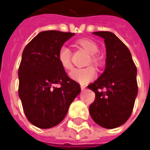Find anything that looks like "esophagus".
<instances>
[{
  "instance_id": "34e87169",
  "label": "esophagus",
  "mask_w": 150,
  "mask_h": 150,
  "mask_svg": "<svg viewBox=\"0 0 150 150\" xmlns=\"http://www.w3.org/2000/svg\"><path fill=\"white\" fill-rule=\"evenodd\" d=\"M80 88H81V90H82V91H84V90L86 89V86L84 85H81L80 86Z\"/></svg>"
}]
</instances>
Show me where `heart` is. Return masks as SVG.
<instances>
[{
	"label": "heart",
	"instance_id": "b5f03b06",
	"mask_svg": "<svg viewBox=\"0 0 150 150\" xmlns=\"http://www.w3.org/2000/svg\"><path fill=\"white\" fill-rule=\"evenodd\" d=\"M79 45L83 49L91 54V60L89 62L95 66L100 65V58L96 55L98 52L99 48L96 43L89 39H81L78 41ZM57 58L60 62L61 66L66 70L71 69V51L67 45L61 46L57 53ZM70 77L76 82L81 84H87L92 81L97 75V71L93 67H88L85 68H75L69 73Z\"/></svg>",
	"mask_w": 150,
	"mask_h": 150
}]
</instances>
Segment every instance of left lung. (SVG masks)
<instances>
[{"label": "left lung", "mask_w": 150, "mask_h": 150, "mask_svg": "<svg viewBox=\"0 0 150 150\" xmlns=\"http://www.w3.org/2000/svg\"><path fill=\"white\" fill-rule=\"evenodd\" d=\"M93 34L104 39L106 58L103 73L88 86L96 95L89 113L99 126L113 129L125 123L132 115L138 93L137 70L129 50L114 33Z\"/></svg>", "instance_id": "obj_1"}]
</instances>
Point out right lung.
I'll list each match as a JSON object with an SVG mask.
<instances>
[{
    "instance_id": "add662e5",
    "label": "right lung",
    "mask_w": 150,
    "mask_h": 150,
    "mask_svg": "<svg viewBox=\"0 0 150 150\" xmlns=\"http://www.w3.org/2000/svg\"><path fill=\"white\" fill-rule=\"evenodd\" d=\"M75 35L71 32H40L25 47L18 69V96L28 121L47 129L59 124L80 86L68 77L57 53L61 46ZM59 83L60 88L55 85Z\"/></svg>"
}]
</instances>
